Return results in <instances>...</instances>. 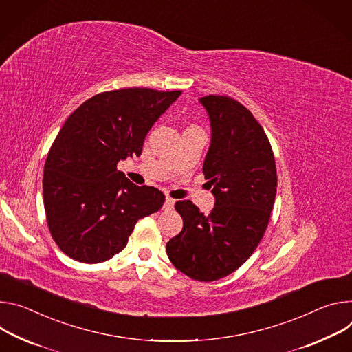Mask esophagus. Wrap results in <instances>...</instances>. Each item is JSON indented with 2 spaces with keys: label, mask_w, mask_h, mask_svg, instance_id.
I'll list each match as a JSON object with an SVG mask.
<instances>
[{
  "label": "esophagus",
  "mask_w": 352,
  "mask_h": 352,
  "mask_svg": "<svg viewBox=\"0 0 352 352\" xmlns=\"http://www.w3.org/2000/svg\"><path fill=\"white\" fill-rule=\"evenodd\" d=\"M175 206V200L172 197H166L165 204H164V210H172Z\"/></svg>",
  "instance_id": "34e87169"
}]
</instances>
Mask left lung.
Segmentation results:
<instances>
[{"label": "left lung", "mask_w": 352, "mask_h": 352, "mask_svg": "<svg viewBox=\"0 0 352 352\" xmlns=\"http://www.w3.org/2000/svg\"><path fill=\"white\" fill-rule=\"evenodd\" d=\"M200 102L212 129L203 172L215 207L204 214L190 200L177 201L183 229L166 243V253L183 274L208 283L238 270L258 246L276 200L277 169L271 144L249 109L221 95Z\"/></svg>", "instance_id": "1"}]
</instances>
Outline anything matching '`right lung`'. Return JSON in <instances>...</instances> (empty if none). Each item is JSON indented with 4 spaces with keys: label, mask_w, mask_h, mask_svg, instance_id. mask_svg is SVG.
<instances>
[{
    "label": "right lung",
    "mask_w": 352,
    "mask_h": 352,
    "mask_svg": "<svg viewBox=\"0 0 352 352\" xmlns=\"http://www.w3.org/2000/svg\"><path fill=\"white\" fill-rule=\"evenodd\" d=\"M180 91L124 88L98 94L74 110L45 164L47 226L60 250L88 264L122 252L138 219L160 211L165 194L117 170L140 156L144 140Z\"/></svg>",
    "instance_id": "obj_1"
}]
</instances>
